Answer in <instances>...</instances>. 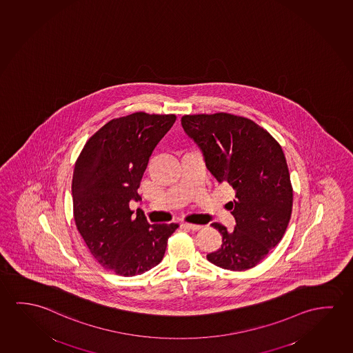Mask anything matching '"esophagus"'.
I'll use <instances>...</instances> for the list:
<instances>
[{"label": "esophagus", "instance_id": "obj_1", "mask_svg": "<svg viewBox=\"0 0 353 353\" xmlns=\"http://www.w3.org/2000/svg\"><path fill=\"white\" fill-rule=\"evenodd\" d=\"M183 226H185V228H190L192 231H198V230H201V225H194V223H183Z\"/></svg>", "mask_w": 353, "mask_h": 353}]
</instances>
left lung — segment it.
I'll return each mask as SVG.
<instances>
[{"instance_id":"obj_1","label":"left lung","mask_w":353,"mask_h":353,"mask_svg":"<svg viewBox=\"0 0 353 353\" xmlns=\"http://www.w3.org/2000/svg\"><path fill=\"white\" fill-rule=\"evenodd\" d=\"M181 123L201 149L206 168L236 196L228 203L234 230L212 223L223 244L206 258L228 270L250 269L276 247L291 219L293 190L285 154L252 119L220 112L185 114Z\"/></svg>"}]
</instances>
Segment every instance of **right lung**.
<instances>
[{
  "mask_svg": "<svg viewBox=\"0 0 353 353\" xmlns=\"http://www.w3.org/2000/svg\"><path fill=\"white\" fill-rule=\"evenodd\" d=\"M176 121L174 114L136 112L112 119L87 141L72 179L77 228L100 265L134 276L163 261L179 223H148L130 209L149 157Z\"/></svg>",
  "mask_w": 353,
  "mask_h": 353,
  "instance_id": "right-lung-1",
  "label": "right lung"
}]
</instances>
